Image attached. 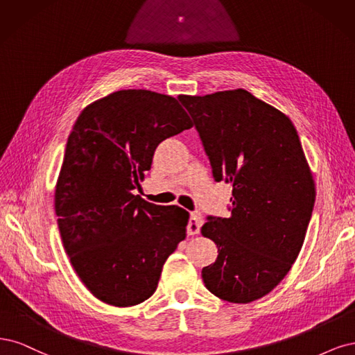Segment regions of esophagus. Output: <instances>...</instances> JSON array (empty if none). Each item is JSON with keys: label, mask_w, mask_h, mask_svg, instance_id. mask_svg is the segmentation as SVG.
Returning <instances> with one entry per match:
<instances>
[{"label": "esophagus", "mask_w": 355, "mask_h": 355, "mask_svg": "<svg viewBox=\"0 0 355 355\" xmlns=\"http://www.w3.org/2000/svg\"><path fill=\"white\" fill-rule=\"evenodd\" d=\"M203 224L202 215L199 212H191L190 214V220L187 224V234L189 236H194L200 233V227Z\"/></svg>", "instance_id": "1"}]
</instances>
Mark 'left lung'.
<instances>
[{"mask_svg":"<svg viewBox=\"0 0 355 355\" xmlns=\"http://www.w3.org/2000/svg\"><path fill=\"white\" fill-rule=\"evenodd\" d=\"M200 135L215 181L233 184L232 215L208 216L202 236L218 257L203 267L207 289L249 304L270 293L298 258L315 186L300 135L283 112L243 88L178 96Z\"/></svg>","mask_w":355,"mask_h":355,"instance_id":"1","label":"left lung"}]
</instances>
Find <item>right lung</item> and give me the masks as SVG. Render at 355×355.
I'll use <instances>...</instances> for the list:
<instances>
[{
    "instance_id": "obj_1",
    "label": "right lung",
    "mask_w": 355,
    "mask_h": 355,
    "mask_svg": "<svg viewBox=\"0 0 355 355\" xmlns=\"http://www.w3.org/2000/svg\"><path fill=\"white\" fill-rule=\"evenodd\" d=\"M193 123L177 98L121 89L88 105L67 139L54 191L62 242L97 300L141 304L155 293L166 258L186 239L189 212L132 190L157 144Z\"/></svg>"
}]
</instances>
